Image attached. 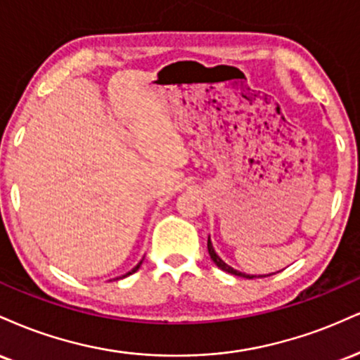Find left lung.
Wrapping results in <instances>:
<instances>
[{"label":"left lung","mask_w":360,"mask_h":360,"mask_svg":"<svg viewBox=\"0 0 360 360\" xmlns=\"http://www.w3.org/2000/svg\"><path fill=\"white\" fill-rule=\"evenodd\" d=\"M207 249H209L210 259H212L214 263H215V266H217V268H221L222 271L236 274V276H240V278H248V280H252V278H264L266 276V274H259V276H255V274H246V273H243V271H238V269L231 268V266L227 264L226 261H222V257H219L217 252H215V249L212 246V240H210V236H209V239H207ZM268 276H269V274H268Z\"/></svg>","instance_id":"8db88e82"}]
</instances>
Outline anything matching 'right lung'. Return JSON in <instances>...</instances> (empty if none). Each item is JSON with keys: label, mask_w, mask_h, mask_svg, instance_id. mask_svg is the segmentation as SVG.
<instances>
[{"label": "right lung", "mask_w": 360, "mask_h": 360, "mask_svg": "<svg viewBox=\"0 0 360 360\" xmlns=\"http://www.w3.org/2000/svg\"><path fill=\"white\" fill-rule=\"evenodd\" d=\"M141 263H143V259H141V261H139V263H138L136 266H134V268H133V269H131V271H128V273H126V274H122V276H120V278H126V276H129V274L136 273V271H138V269H139V266H141ZM116 280H117V278H116Z\"/></svg>", "instance_id": "1"}]
</instances>
